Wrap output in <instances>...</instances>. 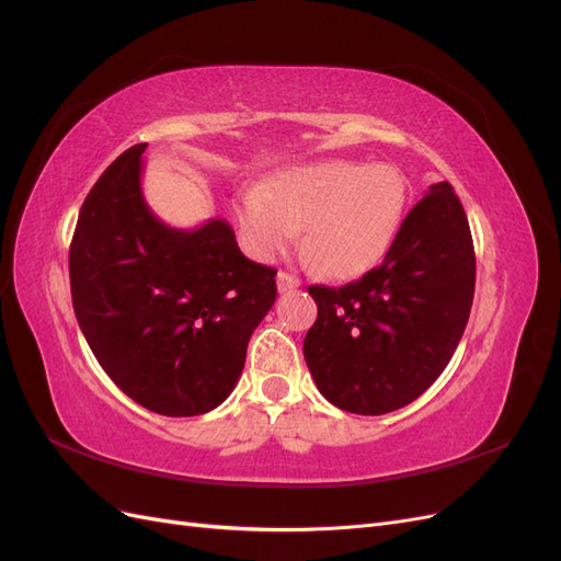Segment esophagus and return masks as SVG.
Masks as SVG:
<instances>
[{
    "mask_svg": "<svg viewBox=\"0 0 561 561\" xmlns=\"http://www.w3.org/2000/svg\"><path fill=\"white\" fill-rule=\"evenodd\" d=\"M276 280H278V293H287V290H295V287H299V278L287 274V271H278Z\"/></svg>",
    "mask_w": 561,
    "mask_h": 561,
    "instance_id": "obj_1",
    "label": "esophagus"
}]
</instances>
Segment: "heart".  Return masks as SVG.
Masks as SVG:
<instances>
[{
  "label": "heart",
  "instance_id": "1",
  "mask_svg": "<svg viewBox=\"0 0 561 561\" xmlns=\"http://www.w3.org/2000/svg\"><path fill=\"white\" fill-rule=\"evenodd\" d=\"M407 213V180L393 165L320 161L278 173L239 203L248 250L274 260L304 227V248L330 278L363 276L396 243Z\"/></svg>",
  "mask_w": 561,
  "mask_h": 561
}]
</instances>
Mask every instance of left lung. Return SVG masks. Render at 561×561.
Masks as SVG:
<instances>
[{
	"label": "left lung",
	"mask_w": 561,
	"mask_h": 561,
	"mask_svg": "<svg viewBox=\"0 0 561 561\" xmlns=\"http://www.w3.org/2000/svg\"><path fill=\"white\" fill-rule=\"evenodd\" d=\"M309 295L318 318L304 360L325 400L365 416L416 400L451 360L474 295L472 236L454 186L433 184L407 213L381 266Z\"/></svg>",
	"instance_id": "obj_1"
}]
</instances>
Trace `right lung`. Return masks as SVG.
Returning a JSON list of instances; mask_svg holds the SVG:
<instances>
[{"instance_id": "right-lung-1", "label": "right lung", "mask_w": 561, "mask_h": 561, "mask_svg": "<svg viewBox=\"0 0 561 561\" xmlns=\"http://www.w3.org/2000/svg\"><path fill=\"white\" fill-rule=\"evenodd\" d=\"M93 184L70 245L72 307L107 377L145 410L198 416L239 381L248 342L276 301V268L254 264L225 219L173 229L142 196V151Z\"/></svg>"}]
</instances>
